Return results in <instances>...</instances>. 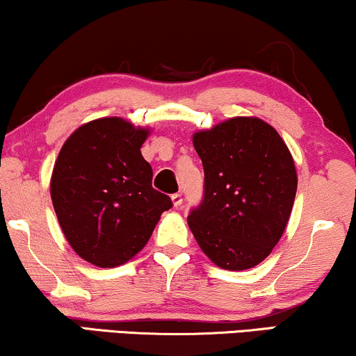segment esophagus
I'll list each match as a JSON object with an SVG mask.
<instances>
[{
    "instance_id": "1",
    "label": "esophagus",
    "mask_w": 356,
    "mask_h": 356,
    "mask_svg": "<svg viewBox=\"0 0 356 356\" xmlns=\"http://www.w3.org/2000/svg\"><path fill=\"white\" fill-rule=\"evenodd\" d=\"M172 202H173V207H179L183 204V197L181 194H172Z\"/></svg>"
}]
</instances>
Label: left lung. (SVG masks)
<instances>
[{
	"instance_id": "8db88e82",
	"label": "left lung",
	"mask_w": 356,
	"mask_h": 356,
	"mask_svg": "<svg viewBox=\"0 0 356 356\" xmlns=\"http://www.w3.org/2000/svg\"><path fill=\"white\" fill-rule=\"evenodd\" d=\"M204 167V199L188 216L197 245L225 270L261 264L284 235L298 177L275 128L235 116L193 134Z\"/></svg>"
}]
</instances>
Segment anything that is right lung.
I'll use <instances>...</instances> for the list:
<instances>
[{
    "label": "right lung",
    "instance_id": "right-lung-1",
    "mask_svg": "<svg viewBox=\"0 0 356 356\" xmlns=\"http://www.w3.org/2000/svg\"><path fill=\"white\" fill-rule=\"evenodd\" d=\"M150 129L110 116L79 126L58 154L50 196L77 256L118 267L138 254L172 199L152 188L140 147Z\"/></svg>",
    "mask_w": 356,
    "mask_h": 356
}]
</instances>
